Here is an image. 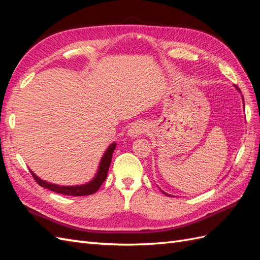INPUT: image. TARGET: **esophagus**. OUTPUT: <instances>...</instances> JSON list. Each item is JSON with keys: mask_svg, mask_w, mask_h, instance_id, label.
<instances>
[{"mask_svg": "<svg viewBox=\"0 0 260 260\" xmlns=\"http://www.w3.org/2000/svg\"><path fill=\"white\" fill-rule=\"evenodd\" d=\"M146 131H147V126H146L145 123L143 122L134 123L127 131V136H129L131 138H136L139 135H142Z\"/></svg>", "mask_w": 260, "mask_h": 260, "instance_id": "34e87169", "label": "esophagus"}]
</instances>
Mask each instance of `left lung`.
Instances as JSON below:
<instances>
[{
	"mask_svg": "<svg viewBox=\"0 0 260 260\" xmlns=\"http://www.w3.org/2000/svg\"><path fill=\"white\" fill-rule=\"evenodd\" d=\"M234 86H235V88H236V90H237V91H238V92H239V93H241V94H242V92H241V90H239V89L237 88V86H236V85H234ZM242 99H243V104H245V103H244V98H243V95H242ZM244 106H245V105H244ZM161 192H162V193H164V194H166V196H169V197H171L170 194H168V193H166V192H165V191H162V190H161Z\"/></svg>",
	"mask_w": 260,
	"mask_h": 260,
	"instance_id": "1",
	"label": "left lung"
}]
</instances>
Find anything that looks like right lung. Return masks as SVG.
<instances>
[{
	"mask_svg": "<svg viewBox=\"0 0 260 260\" xmlns=\"http://www.w3.org/2000/svg\"><path fill=\"white\" fill-rule=\"evenodd\" d=\"M115 148H116V143H112L109 147L106 148V150L103 152V156L101 157V160H100L99 167L94 177H93L89 182H85L83 184L60 185V184L51 183L46 180H43V179H41L37 175H35L31 170L30 172L36 180V182L41 185V187L48 189L52 192H56V193L70 196V197H84V196L93 194L95 193V192L99 190V188L101 187V184L105 181L106 176H108L110 165H111L113 152H114Z\"/></svg>",
	"mask_w": 260,
	"mask_h": 260,
	"instance_id": "add662e5",
	"label": "right lung"
}]
</instances>
